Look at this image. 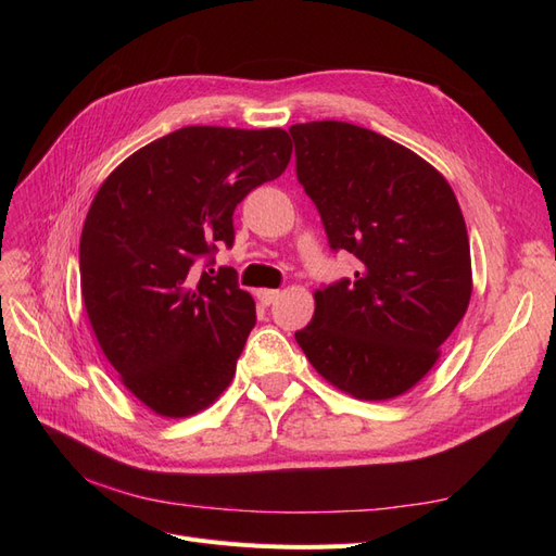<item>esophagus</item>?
I'll return each instance as SVG.
<instances>
[{
	"mask_svg": "<svg viewBox=\"0 0 556 556\" xmlns=\"http://www.w3.org/2000/svg\"><path fill=\"white\" fill-rule=\"evenodd\" d=\"M278 296H280L278 290H257V299H260V304H264V306H271Z\"/></svg>",
	"mask_w": 556,
	"mask_h": 556,
	"instance_id": "obj_1",
	"label": "esophagus"
}]
</instances>
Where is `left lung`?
Here are the masks:
<instances>
[{
  "label": "left lung",
  "mask_w": 556,
  "mask_h": 556,
  "mask_svg": "<svg viewBox=\"0 0 556 556\" xmlns=\"http://www.w3.org/2000/svg\"><path fill=\"white\" fill-rule=\"evenodd\" d=\"M290 134L331 248L362 262L352 282L315 290L294 339L336 390L396 399L441 359L473 292L459 201L435 166L366 127L317 121Z\"/></svg>",
  "instance_id": "8db88e82"
}]
</instances>
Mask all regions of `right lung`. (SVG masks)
Listing matches in <instances>:
<instances>
[{
	"label": "right lung",
	"mask_w": 556,
	"mask_h": 556,
	"mask_svg": "<svg viewBox=\"0 0 556 556\" xmlns=\"http://www.w3.org/2000/svg\"><path fill=\"white\" fill-rule=\"evenodd\" d=\"M290 157L285 129L192 125L139 148L97 190L83 304L117 378L155 415L206 410L237 374L255 301L231 268L197 276L192 264L233 243V208Z\"/></svg>",
	"instance_id": "obj_1"
}]
</instances>
